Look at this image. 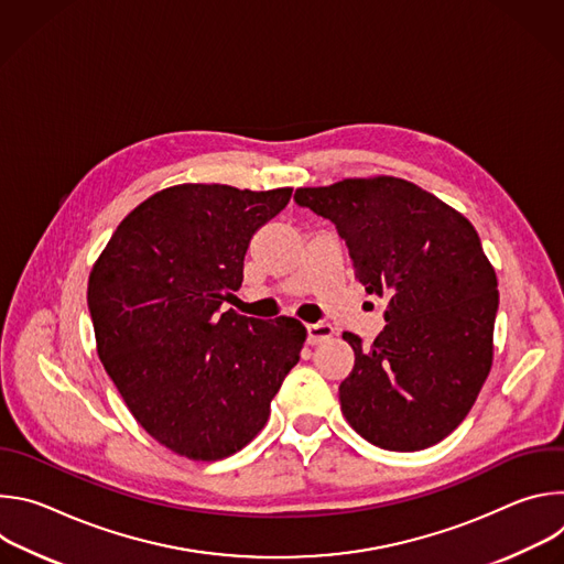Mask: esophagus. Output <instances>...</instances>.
Here are the masks:
<instances>
[{
  "label": "esophagus",
  "instance_id": "obj_1",
  "mask_svg": "<svg viewBox=\"0 0 564 564\" xmlns=\"http://www.w3.org/2000/svg\"><path fill=\"white\" fill-rule=\"evenodd\" d=\"M333 335H335V328H333L330 324H324V321H321V324H310V326H307V344L326 341V339H330Z\"/></svg>",
  "mask_w": 564,
  "mask_h": 564
}]
</instances>
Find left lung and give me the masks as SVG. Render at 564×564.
<instances>
[{"mask_svg": "<svg viewBox=\"0 0 564 564\" xmlns=\"http://www.w3.org/2000/svg\"><path fill=\"white\" fill-rule=\"evenodd\" d=\"M294 200L335 223L355 279L388 303L370 348L344 333L355 350L339 386L348 424L388 451L442 442L468 415L494 361L500 294L475 227L392 176L301 187Z\"/></svg>", "mask_w": 564, "mask_h": 564, "instance_id": "obj_1", "label": "left lung"}]
</instances>
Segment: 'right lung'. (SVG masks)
Returning <instances> with one entry per match:
<instances>
[{
  "label": "right lung",
  "mask_w": 564,
  "mask_h": 564,
  "mask_svg": "<svg viewBox=\"0 0 564 564\" xmlns=\"http://www.w3.org/2000/svg\"><path fill=\"white\" fill-rule=\"evenodd\" d=\"M292 189L176 185L140 203L89 276L100 361L135 422L170 451L212 462L243 448L296 366L305 328L220 312L243 283L259 227Z\"/></svg>",
  "instance_id": "obj_1"
}]
</instances>
